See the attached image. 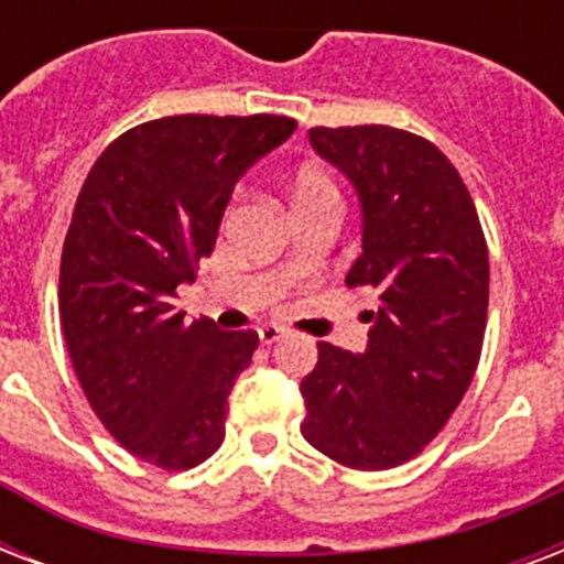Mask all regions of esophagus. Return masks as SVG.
Listing matches in <instances>:
<instances>
[{"label":"esophagus","mask_w":564,"mask_h":564,"mask_svg":"<svg viewBox=\"0 0 564 564\" xmlns=\"http://www.w3.org/2000/svg\"><path fill=\"white\" fill-rule=\"evenodd\" d=\"M257 336H260V343L263 345H274V343H281L283 336H286V330H283L281 325H263V327H257Z\"/></svg>","instance_id":"34e87169"}]
</instances>
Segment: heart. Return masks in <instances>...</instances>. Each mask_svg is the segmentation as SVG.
<instances>
[{
    "mask_svg": "<svg viewBox=\"0 0 564 564\" xmlns=\"http://www.w3.org/2000/svg\"><path fill=\"white\" fill-rule=\"evenodd\" d=\"M286 198H290V207L330 202V198H336V187L334 181L327 178L322 170H316V166H301L290 178V184H286Z\"/></svg>",
    "mask_w": 564,
    "mask_h": 564,
    "instance_id": "obj_1",
    "label": "heart"
}]
</instances>
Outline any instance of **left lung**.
<instances>
[{
    "mask_svg": "<svg viewBox=\"0 0 564 564\" xmlns=\"http://www.w3.org/2000/svg\"><path fill=\"white\" fill-rule=\"evenodd\" d=\"M310 145L360 198L362 254L345 278L377 299L369 345L318 343L301 380L310 445L348 468L406 463L445 427L480 362L489 251L459 172L389 126L310 128Z\"/></svg>",
    "mask_w": 564,
    "mask_h": 564,
    "instance_id": "obj_1",
    "label": "left lung"
}]
</instances>
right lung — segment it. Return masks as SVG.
<instances>
[{"mask_svg": "<svg viewBox=\"0 0 564 564\" xmlns=\"http://www.w3.org/2000/svg\"><path fill=\"white\" fill-rule=\"evenodd\" d=\"M295 119L163 117L131 128L84 181L61 254V327L93 412L119 445L166 471L225 438L254 330L187 322L172 299L210 257L237 181Z\"/></svg>", "mask_w": 564, "mask_h": 564, "instance_id": "add662e5", "label": "right lung"}]
</instances>
